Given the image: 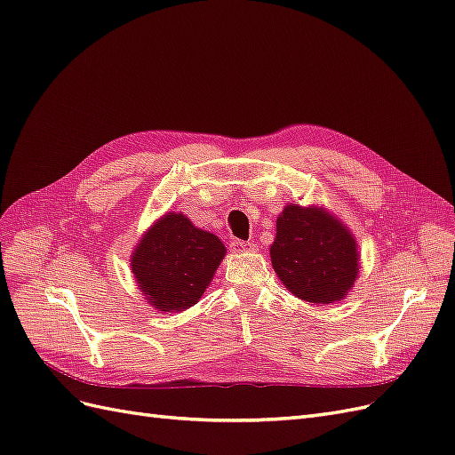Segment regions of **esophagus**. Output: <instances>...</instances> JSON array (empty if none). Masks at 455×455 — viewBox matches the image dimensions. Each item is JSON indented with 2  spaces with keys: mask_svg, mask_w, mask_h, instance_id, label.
<instances>
[{
  "mask_svg": "<svg viewBox=\"0 0 455 455\" xmlns=\"http://www.w3.org/2000/svg\"><path fill=\"white\" fill-rule=\"evenodd\" d=\"M231 249L235 251V252H254L256 251V244L241 241V239H235V241L231 243Z\"/></svg>",
  "mask_w": 455,
  "mask_h": 455,
  "instance_id": "34e87169",
  "label": "esophagus"
}]
</instances>
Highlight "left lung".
Segmentation results:
<instances>
[{"mask_svg": "<svg viewBox=\"0 0 455 455\" xmlns=\"http://www.w3.org/2000/svg\"><path fill=\"white\" fill-rule=\"evenodd\" d=\"M269 254L288 291L315 306L346 298L359 277L353 233L319 206L286 204Z\"/></svg>", "mask_w": 455, "mask_h": 455, "instance_id": "1", "label": "left lung"}]
</instances>
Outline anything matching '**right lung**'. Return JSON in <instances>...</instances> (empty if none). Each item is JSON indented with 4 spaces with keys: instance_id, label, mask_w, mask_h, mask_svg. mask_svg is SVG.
Instances as JSON below:
<instances>
[{
    "instance_id": "add662e5",
    "label": "right lung",
    "mask_w": 455,
    "mask_h": 455,
    "mask_svg": "<svg viewBox=\"0 0 455 455\" xmlns=\"http://www.w3.org/2000/svg\"><path fill=\"white\" fill-rule=\"evenodd\" d=\"M224 256L226 246L214 233L196 228L182 212H169L144 233L131 266L148 304L178 313L199 301Z\"/></svg>"
}]
</instances>
